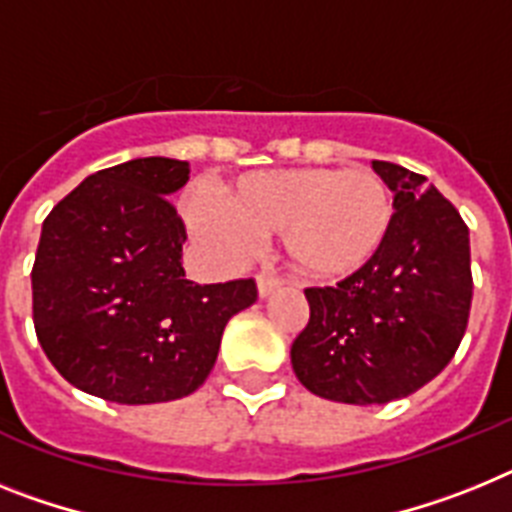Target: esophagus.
I'll use <instances>...</instances> for the list:
<instances>
[{"label": "esophagus", "mask_w": 512, "mask_h": 512, "mask_svg": "<svg viewBox=\"0 0 512 512\" xmlns=\"http://www.w3.org/2000/svg\"><path fill=\"white\" fill-rule=\"evenodd\" d=\"M278 286H281V281H278L276 276H270V273H260V276H257V294H260V299H265V296H270L273 291H278Z\"/></svg>", "instance_id": "esophagus-1"}]
</instances>
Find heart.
<instances>
[{"label": "heart", "mask_w": 512, "mask_h": 512, "mask_svg": "<svg viewBox=\"0 0 512 512\" xmlns=\"http://www.w3.org/2000/svg\"><path fill=\"white\" fill-rule=\"evenodd\" d=\"M197 234L226 255H239L252 234L281 231L283 260L307 281H341L380 252L393 205L369 169H273L221 187V205L203 195L184 203Z\"/></svg>", "instance_id": "heart-1"}]
</instances>
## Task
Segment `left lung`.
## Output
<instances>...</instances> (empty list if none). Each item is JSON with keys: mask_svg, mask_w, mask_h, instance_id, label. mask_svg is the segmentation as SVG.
Masks as SVG:
<instances>
[{"mask_svg": "<svg viewBox=\"0 0 512 512\" xmlns=\"http://www.w3.org/2000/svg\"><path fill=\"white\" fill-rule=\"evenodd\" d=\"M393 192V221L362 270L304 289L309 322L291 364L309 393L372 406L435 380L466 333L474 278L468 226L450 200L398 163L372 161Z\"/></svg>", "mask_w": 512, "mask_h": 512, "instance_id": "8db88e82", "label": "left lung"}]
</instances>
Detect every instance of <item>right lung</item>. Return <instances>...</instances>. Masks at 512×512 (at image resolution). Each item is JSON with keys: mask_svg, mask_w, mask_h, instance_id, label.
<instances>
[{"mask_svg": "<svg viewBox=\"0 0 512 512\" xmlns=\"http://www.w3.org/2000/svg\"><path fill=\"white\" fill-rule=\"evenodd\" d=\"M187 179V161L135 158L90 174L44 221L30 273L38 343L64 380L103 401L195 393L226 322L257 299L252 278H184L187 229L169 195Z\"/></svg>", "mask_w": 512, "mask_h": 512, "instance_id": "1", "label": "right lung"}]
</instances>
